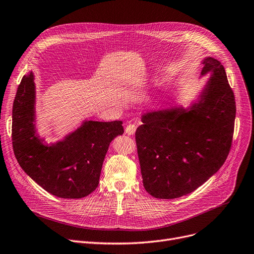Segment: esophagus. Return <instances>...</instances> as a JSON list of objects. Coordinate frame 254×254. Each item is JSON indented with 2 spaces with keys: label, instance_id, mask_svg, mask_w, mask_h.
<instances>
[{
  "label": "esophagus",
  "instance_id": "obj_1",
  "mask_svg": "<svg viewBox=\"0 0 254 254\" xmlns=\"http://www.w3.org/2000/svg\"><path fill=\"white\" fill-rule=\"evenodd\" d=\"M135 131H136V125L135 124H129L126 127V132L127 135H134Z\"/></svg>",
  "mask_w": 254,
  "mask_h": 254
}]
</instances>
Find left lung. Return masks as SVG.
<instances>
[{
	"mask_svg": "<svg viewBox=\"0 0 254 254\" xmlns=\"http://www.w3.org/2000/svg\"><path fill=\"white\" fill-rule=\"evenodd\" d=\"M210 78L189 107L172 106L143 113L136 143L143 185L156 198L189 194L221 168L229 155L236 102L223 65L203 60Z\"/></svg>",
	"mask_w": 254,
	"mask_h": 254,
	"instance_id": "left-lung-1",
	"label": "left lung"
}]
</instances>
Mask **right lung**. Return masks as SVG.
I'll list each match as a JSON object with an SVG mask.
<instances>
[{
  "instance_id": "right-lung-1",
  "label": "right lung",
  "mask_w": 254,
  "mask_h": 254,
  "mask_svg": "<svg viewBox=\"0 0 254 254\" xmlns=\"http://www.w3.org/2000/svg\"><path fill=\"white\" fill-rule=\"evenodd\" d=\"M22 77L12 109V145L21 169L49 193L81 198L95 190L111 141L124 134L123 122L84 120L61 141L47 144L36 129V85Z\"/></svg>"
}]
</instances>
